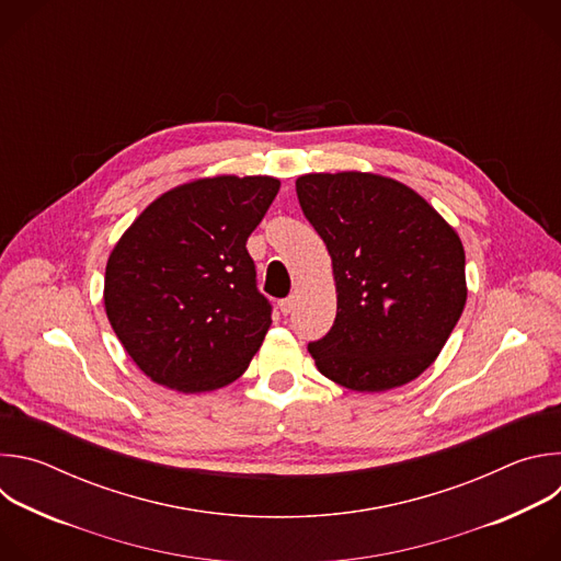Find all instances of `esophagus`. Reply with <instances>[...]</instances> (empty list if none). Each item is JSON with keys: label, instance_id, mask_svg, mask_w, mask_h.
I'll return each instance as SVG.
<instances>
[{"label": "esophagus", "instance_id": "obj_1", "mask_svg": "<svg viewBox=\"0 0 561 561\" xmlns=\"http://www.w3.org/2000/svg\"><path fill=\"white\" fill-rule=\"evenodd\" d=\"M277 306H279L282 314H290L293 308H295V297H286V299H282Z\"/></svg>", "mask_w": 561, "mask_h": 561}]
</instances>
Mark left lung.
I'll list each match as a JSON object with an SVG mask.
<instances>
[{"instance_id":"1","label":"left lung","mask_w":561,"mask_h":561,"mask_svg":"<svg viewBox=\"0 0 561 561\" xmlns=\"http://www.w3.org/2000/svg\"><path fill=\"white\" fill-rule=\"evenodd\" d=\"M295 188L337 290L333 329L308 344L317 370L357 392L413 381L466 306L459 234L413 188L375 173H308Z\"/></svg>"}]
</instances>
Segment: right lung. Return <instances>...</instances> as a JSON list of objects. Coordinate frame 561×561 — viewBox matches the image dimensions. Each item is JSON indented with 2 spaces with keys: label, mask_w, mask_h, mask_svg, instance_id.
Returning <instances> with one entry per match:
<instances>
[{
  "label": "right lung",
  "mask_w": 561,
  "mask_h": 561,
  "mask_svg": "<svg viewBox=\"0 0 561 561\" xmlns=\"http://www.w3.org/2000/svg\"><path fill=\"white\" fill-rule=\"evenodd\" d=\"M277 191L268 175L202 178L159 195L119 237L104 306L154 383L206 392L249 368L273 319L247 242Z\"/></svg>",
  "instance_id": "add662e5"
}]
</instances>
